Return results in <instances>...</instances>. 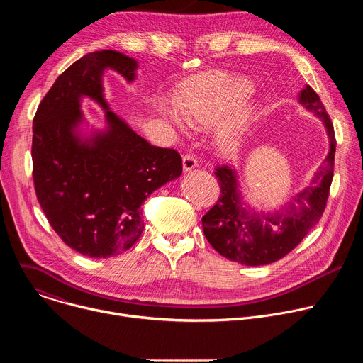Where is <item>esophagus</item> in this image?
<instances>
[{
  "label": "esophagus",
  "instance_id": "1",
  "mask_svg": "<svg viewBox=\"0 0 363 363\" xmlns=\"http://www.w3.org/2000/svg\"><path fill=\"white\" fill-rule=\"evenodd\" d=\"M196 158L194 157V155H185L184 160H182V167H184V172H189L192 171L194 168H196Z\"/></svg>",
  "mask_w": 363,
  "mask_h": 363
}]
</instances>
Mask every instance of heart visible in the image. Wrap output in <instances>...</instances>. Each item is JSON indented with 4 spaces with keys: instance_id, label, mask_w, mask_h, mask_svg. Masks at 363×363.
I'll list each match as a JSON object with an SVG mask.
<instances>
[{
    "instance_id": "1",
    "label": "heart",
    "mask_w": 363,
    "mask_h": 363,
    "mask_svg": "<svg viewBox=\"0 0 363 363\" xmlns=\"http://www.w3.org/2000/svg\"><path fill=\"white\" fill-rule=\"evenodd\" d=\"M244 97L238 89L223 83H210L198 87L177 101V109L161 105V115L177 128L184 129V121L195 126H214L224 119ZM248 128V113L238 112L220 123L216 140L225 153L237 152L244 140Z\"/></svg>"
}]
</instances>
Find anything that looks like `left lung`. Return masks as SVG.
<instances>
[{"mask_svg":"<svg viewBox=\"0 0 363 363\" xmlns=\"http://www.w3.org/2000/svg\"><path fill=\"white\" fill-rule=\"evenodd\" d=\"M300 105L312 112L325 126L329 152L307 186L293 195L273 213L252 210L242 201L238 175L230 167H221L216 175L221 196L202 217L206 240L225 258L244 266H266L287 255L323 216L333 179L335 130L318 93L304 86L298 93Z\"/></svg>","mask_w":363,"mask_h":363,"instance_id":"obj_1","label":"left lung"}]
</instances>
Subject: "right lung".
Listing matches in <instances>:
<instances>
[{
    "mask_svg": "<svg viewBox=\"0 0 363 363\" xmlns=\"http://www.w3.org/2000/svg\"><path fill=\"white\" fill-rule=\"evenodd\" d=\"M136 80L138 62L121 51L83 56L62 73L33 121V178L50 225L77 252L108 258L130 248L143 231V201L182 174L174 149L152 146L112 112L103 74ZM106 111V128L88 126L81 100Z\"/></svg>",
    "mask_w": 363,
    "mask_h": 363,
    "instance_id": "add662e5",
    "label": "right lung"
}]
</instances>
